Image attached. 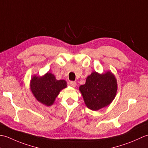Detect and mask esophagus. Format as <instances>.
I'll return each instance as SVG.
<instances>
[{
	"mask_svg": "<svg viewBox=\"0 0 148 148\" xmlns=\"http://www.w3.org/2000/svg\"><path fill=\"white\" fill-rule=\"evenodd\" d=\"M69 84H70V85H71V86L74 87V88L76 87V84H77L76 82H75V81H71V82L69 83Z\"/></svg>",
	"mask_w": 148,
	"mask_h": 148,
	"instance_id": "esophagus-1",
	"label": "esophagus"
}]
</instances>
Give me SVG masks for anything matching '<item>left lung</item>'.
Masks as SVG:
<instances>
[{
	"label": "left lung",
	"mask_w": 148,
	"mask_h": 148,
	"mask_svg": "<svg viewBox=\"0 0 148 148\" xmlns=\"http://www.w3.org/2000/svg\"><path fill=\"white\" fill-rule=\"evenodd\" d=\"M117 90V80L110 71L102 74L93 72L86 77L85 84L79 87L86 107L95 111L111 104Z\"/></svg>",
	"instance_id": "obj_1"
}]
</instances>
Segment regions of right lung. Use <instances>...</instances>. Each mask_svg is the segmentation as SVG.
Segmentation results:
<instances>
[{
    "instance_id": "add662e5",
    "label": "right lung",
    "mask_w": 148,
    "mask_h": 148,
    "mask_svg": "<svg viewBox=\"0 0 148 148\" xmlns=\"http://www.w3.org/2000/svg\"><path fill=\"white\" fill-rule=\"evenodd\" d=\"M64 79L57 80L54 74L46 72L42 76L34 75L30 82V88L37 101L46 106H51L60 91L67 87Z\"/></svg>"
}]
</instances>
